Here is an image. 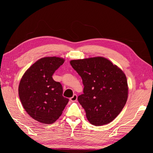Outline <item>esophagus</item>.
<instances>
[{
	"label": "esophagus",
	"instance_id": "esophagus-1",
	"mask_svg": "<svg viewBox=\"0 0 153 153\" xmlns=\"http://www.w3.org/2000/svg\"><path fill=\"white\" fill-rule=\"evenodd\" d=\"M77 100V95L73 94V96L70 98V101H76Z\"/></svg>",
	"mask_w": 153,
	"mask_h": 153
}]
</instances>
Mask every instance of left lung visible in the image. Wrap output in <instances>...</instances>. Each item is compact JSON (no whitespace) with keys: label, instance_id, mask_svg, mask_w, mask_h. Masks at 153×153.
<instances>
[{"label":"left lung","instance_id":"8db88e82","mask_svg":"<svg viewBox=\"0 0 153 153\" xmlns=\"http://www.w3.org/2000/svg\"><path fill=\"white\" fill-rule=\"evenodd\" d=\"M70 64L82 79L84 94L78 96V101L88 121L94 126L112 122L128 99V82L124 72L102 57L72 60Z\"/></svg>","mask_w":153,"mask_h":153}]
</instances>
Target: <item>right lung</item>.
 <instances>
[{
    "instance_id": "add662e5",
    "label": "right lung",
    "mask_w": 153,
    "mask_h": 153,
    "mask_svg": "<svg viewBox=\"0 0 153 153\" xmlns=\"http://www.w3.org/2000/svg\"><path fill=\"white\" fill-rule=\"evenodd\" d=\"M64 62L57 57L39 59L22 77L19 87L21 103L25 110L36 121L52 124L61 116L69 99L62 96L61 83L55 82L53 74Z\"/></svg>"
}]
</instances>
